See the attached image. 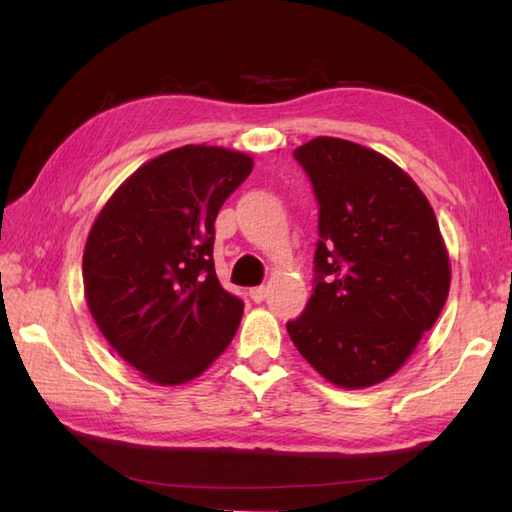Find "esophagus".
<instances>
[{
    "instance_id": "34e87169",
    "label": "esophagus",
    "mask_w": 512,
    "mask_h": 512,
    "mask_svg": "<svg viewBox=\"0 0 512 512\" xmlns=\"http://www.w3.org/2000/svg\"><path fill=\"white\" fill-rule=\"evenodd\" d=\"M249 296H252V300H254V302H263V300L267 298V287H265V285H260V287L249 289Z\"/></svg>"
}]
</instances>
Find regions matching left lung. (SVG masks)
<instances>
[{"label":"left lung","mask_w":512,"mask_h":512,"mask_svg":"<svg viewBox=\"0 0 512 512\" xmlns=\"http://www.w3.org/2000/svg\"><path fill=\"white\" fill-rule=\"evenodd\" d=\"M318 201L314 291L287 331L342 389L387 380L446 302L451 267L431 203L387 156L318 137L294 150Z\"/></svg>","instance_id":"obj_1"}]
</instances>
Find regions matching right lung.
Wrapping results in <instances>:
<instances>
[{"instance_id":"add662e5","label":"right lung","mask_w":512,"mask_h":512,"mask_svg":"<svg viewBox=\"0 0 512 512\" xmlns=\"http://www.w3.org/2000/svg\"><path fill=\"white\" fill-rule=\"evenodd\" d=\"M252 156L183 145L141 165L99 212L83 252L90 314L156 384L201 375L232 342L243 300L214 269V221Z\"/></svg>"}]
</instances>
